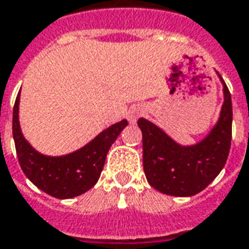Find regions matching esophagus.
<instances>
[{
  "label": "esophagus",
  "instance_id": "34e87169",
  "mask_svg": "<svg viewBox=\"0 0 249 249\" xmlns=\"http://www.w3.org/2000/svg\"><path fill=\"white\" fill-rule=\"evenodd\" d=\"M142 109L140 107H130L129 113H128V120H129V123H136L137 119L142 116Z\"/></svg>",
  "mask_w": 249,
  "mask_h": 249
}]
</instances>
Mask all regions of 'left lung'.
<instances>
[{"label": "left lung", "mask_w": 249, "mask_h": 249, "mask_svg": "<svg viewBox=\"0 0 249 249\" xmlns=\"http://www.w3.org/2000/svg\"><path fill=\"white\" fill-rule=\"evenodd\" d=\"M220 79L224 86L220 119L202 142L180 145L148 120H137L142 133L144 173L149 185L163 194L196 196L214 180L227 163L232 140V100L224 79Z\"/></svg>", "instance_id": "1"}]
</instances>
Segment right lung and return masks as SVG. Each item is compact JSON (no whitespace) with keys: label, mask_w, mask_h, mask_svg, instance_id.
I'll return each mask as SVG.
<instances>
[{"label":"right lung","mask_w":249,"mask_h":249,"mask_svg":"<svg viewBox=\"0 0 249 249\" xmlns=\"http://www.w3.org/2000/svg\"><path fill=\"white\" fill-rule=\"evenodd\" d=\"M20 93L13 107V139L21 170L32 183L52 197L67 199L90 190L100 179L109 148L128 125L126 120L102 130L85 147L64 156H47L32 148L18 123Z\"/></svg>","instance_id":"add662e5"}]
</instances>
